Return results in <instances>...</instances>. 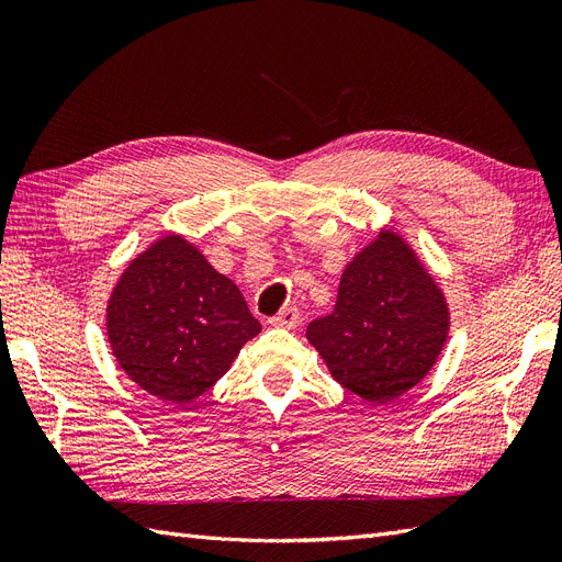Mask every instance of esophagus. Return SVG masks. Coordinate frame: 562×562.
Masks as SVG:
<instances>
[{
    "label": "esophagus",
    "mask_w": 562,
    "mask_h": 562,
    "mask_svg": "<svg viewBox=\"0 0 562 562\" xmlns=\"http://www.w3.org/2000/svg\"><path fill=\"white\" fill-rule=\"evenodd\" d=\"M297 321H300V312H297L295 307H285V310H281L277 316L269 318L271 326H274V328H285V330L295 328Z\"/></svg>",
    "instance_id": "34e87169"
}]
</instances>
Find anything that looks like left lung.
Wrapping results in <instances>:
<instances>
[{"label": "left lung", "mask_w": 562, "mask_h": 562, "mask_svg": "<svg viewBox=\"0 0 562 562\" xmlns=\"http://www.w3.org/2000/svg\"><path fill=\"white\" fill-rule=\"evenodd\" d=\"M448 333L443 288L403 234L384 227L347 262L333 314L312 321L307 339L339 384L384 405L429 375Z\"/></svg>", "instance_id": "obj_1"}]
</instances>
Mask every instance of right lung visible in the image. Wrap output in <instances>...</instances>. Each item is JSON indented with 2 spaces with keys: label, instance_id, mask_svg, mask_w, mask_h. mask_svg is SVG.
<instances>
[{
  "label": "right lung",
  "instance_id": "right-lung-1",
  "mask_svg": "<svg viewBox=\"0 0 562 562\" xmlns=\"http://www.w3.org/2000/svg\"><path fill=\"white\" fill-rule=\"evenodd\" d=\"M105 326L128 380L171 405L206 394L262 330L236 283L176 232L126 265L110 293Z\"/></svg>",
  "mask_w": 562,
  "mask_h": 562
}]
</instances>
